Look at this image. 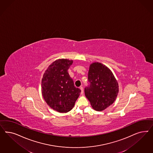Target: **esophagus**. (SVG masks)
Wrapping results in <instances>:
<instances>
[{
    "mask_svg": "<svg viewBox=\"0 0 153 153\" xmlns=\"http://www.w3.org/2000/svg\"><path fill=\"white\" fill-rule=\"evenodd\" d=\"M80 90H81V94H83V88L82 87H80Z\"/></svg>",
    "mask_w": 153,
    "mask_h": 153,
    "instance_id": "esophagus-1",
    "label": "esophagus"
}]
</instances>
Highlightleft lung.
<instances>
[{"mask_svg": "<svg viewBox=\"0 0 153 153\" xmlns=\"http://www.w3.org/2000/svg\"><path fill=\"white\" fill-rule=\"evenodd\" d=\"M88 80L84 92L93 108L102 111L113 103L118 94V83L108 67L99 62L92 64Z\"/></svg>", "mask_w": 153, "mask_h": 153, "instance_id": "1", "label": "left lung"}]
</instances>
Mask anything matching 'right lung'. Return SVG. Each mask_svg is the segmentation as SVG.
I'll return each mask as SVG.
<instances>
[{
	"instance_id": "obj_1",
	"label": "right lung",
	"mask_w": 153,
	"mask_h": 153,
	"mask_svg": "<svg viewBox=\"0 0 153 153\" xmlns=\"http://www.w3.org/2000/svg\"><path fill=\"white\" fill-rule=\"evenodd\" d=\"M72 60L59 59L49 65L42 80V92L47 104L59 113H67L74 107L81 90L74 85L68 73Z\"/></svg>"
}]
</instances>
